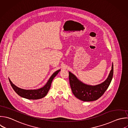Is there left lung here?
I'll return each mask as SVG.
<instances>
[{"label": "left lung", "instance_id": "obj_1", "mask_svg": "<svg viewBox=\"0 0 128 128\" xmlns=\"http://www.w3.org/2000/svg\"><path fill=\"white\" fill-rule=\"evenodd\" d=\"M113 72L112 64V69L107 78L102 83L95 86L83 83L74 74L68 72L70 84L73 94L76 98L82 101L90 102L97 100L104 94L110 84L112 78Z\"/></svg>", "mask_w": 128, "mask_h": 128}]
</instances>
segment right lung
<instances>
[{
  "mask_svg": "<svg viewBox=\"0 0 128 128\" xmlns=\"http://www.w3.org/2000/svg\"><path fill=\"white\" fill-rule=\"evenodd\" d=\"M60 70H58L54 72L50 77L46 84L43 87L36 90H25L21 88L14 84L10 78H8V79L12 88L20 96L29 100H38L43 98L47 94L50 89L53 79Z\"/></svg>",
  "mask_w": 128,
  "mask_h": 128,
  "instance_id": "1",
  "label": "right lung"
}]
</instances>
